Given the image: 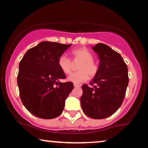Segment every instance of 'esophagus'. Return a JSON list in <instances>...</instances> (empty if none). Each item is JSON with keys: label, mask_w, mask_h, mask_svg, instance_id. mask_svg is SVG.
Wrapping results in <instances>:
<instances>
[{"label": "esophagus", "mask_w": 148, "mask_h": 148, "mask_svg": "<svg viewBox=\"0 0 148 148\" xmlns=\"http://www.w3.org/2000/svg\"><path fill=\"white\" fill-rule=\"evenodd\" d=\"M74 88H79V87H80V85L74 84Z\"/></svg>", "instance_id": "obj_1"}]
</instances>
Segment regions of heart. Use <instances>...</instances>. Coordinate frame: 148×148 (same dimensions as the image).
<instances>
[{
	"label": "heart",
	"mask_w": 148,
	"mask_h": 148,
	"mask_svg": "<svg viewBox=\"0 0 148 148\" xmlns=\"http://www.w3.org/2000/svg\"><path fill=\"white\" fill-rule=\"evenodd\" d=\"M72 58L81 60L78 66V72L72 73L68 76L67 80L74 84H80L87 81L89 76L93 77L97 74L98 66L93 61L92 53L85 47L74 49L72 53ZM58 65L64 74H68L71 72V61L65 56L62 55L58 60Z\"/></svg>",
	"instance_id": "obj_1"
}]
</instances>
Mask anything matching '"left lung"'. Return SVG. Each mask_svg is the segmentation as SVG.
<instances>
[{
    "instance_id": "obj_1",
    "label": "left lung",
    "mask_w": 148,
    "mask_h": 148,
    "mask_svg": "<svg viewBox=\"0 0 148 148\" xmlns=\"http://www.w3.org/2000/svg\"><path fill=\"white\" fill-rule=\"evenodd\" d=\"M99 60L97 73L88 85L82 86L81 105L87 116L103 119L121 106L128 86V69L120 53L104 44L92 47Z\"/></svg>"
}]
</instances>
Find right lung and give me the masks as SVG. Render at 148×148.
I'll use <instances>...</instances> for the list:
<instances>
[{
  "instance_id": "1",
  "label": "right lung",
  "mask_w": 148,
  "mask_h": 148,
  "mask_svg": "<svg viewBox=\"0 0 148 148\" xmlns=\"http://www.w3.org/2000/svg\"><path fill=\"white\" fill-rule=\"evenodd\" d=\"M72 45L45 41L30 49L18 65L17 84L21 100L30 113L42 119L59 116L74 89L58 65L59 57Z\"/></svg>"
}]
</instances>
